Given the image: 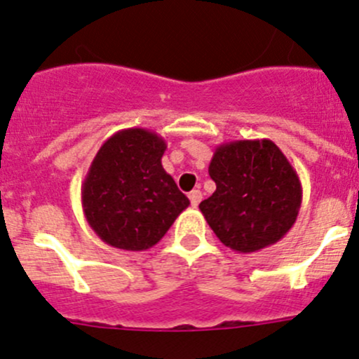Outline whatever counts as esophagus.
<instances>
[{
    "mask_svg": "<svg viewBox=\"0 0 359 359\" xmlns=\"http://www.w3.org/2000/svg\"><path fill=\"white\" fill-rule=\"evenodd\" d=\"M201 191L200 189H194V191H191L189 193V200H191V205L193 206H198L200 205V201H201Z\"/></svg>",
    "mask_w": 359,
    "mask_h": 359,
    "instance_id": "1",
    "label": "esophagus"
}]
</instances>
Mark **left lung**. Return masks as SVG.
I'll return each mask as SVG.
<instances>
[{
	"instance_id": "left-lung-1",
	"label": "left lung",
	"mask_w": 359,
	"mask_h": 359,
	"mask_svg": "<svg viewBox=\"0 0 359 359\" xmlns=\"http://www.w3.org/2000/svg\"><path fill=\"white\" fill-rule=\"evenodd\" d=\"M208 173L217 189L200 210L226 247L252 253L278 243L299 215L302 186L269 139L220 144Z\"/></svg>"
}]
</instances>
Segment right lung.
<instances>
[{
    "label": "right lung",
    "mask_w": 359,
    "mask_h": 359,
    "mask_svg": "<svg viewBox=\"0 0 359 359\" xmlns=\"http://www.w3.org/2000/svg\"><path fill=\"white\" fill-rule=\"evenodd\" d=\"M166 142L146 128L109 137L81 186L88 226L104 243L142 252L158 243L189 200L161 165Z\"/></svg>",
    "instance_id": "right-lung-1"
}]
</instances>
